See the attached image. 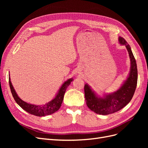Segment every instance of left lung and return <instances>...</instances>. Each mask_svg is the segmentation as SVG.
<instances>
[{"label": "left lung", "mask_w": 148, "mask_h": 148, "mask_svg": "<svg viewBox=\"0 0 148 148\" xmlns=\"http://www.w3.org/2000/svg\"><path fill=\"white\" fill-rule=\"evenodd\" d=\"M119 42L126 47L130 59V72L119 89L114 92L105 93L101 96L88 83L84 84V97L86 105L89 109L97 114L109 115L123 108L132 100L136 88L137 65L131 47L122 37H119Z\"/></svg>", "instance_id": "obj_1"}]
</instances>
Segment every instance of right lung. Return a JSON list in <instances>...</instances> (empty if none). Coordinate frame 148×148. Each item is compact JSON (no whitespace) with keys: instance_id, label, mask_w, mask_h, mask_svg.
<instances>
[{"instance_id":"right-lung-1","label":"right lung","mask_w":148,"mask_h":148,"mask_svg":"<svg viewBox=\"0 0 148 148\" xmlns=\"http://www.w3.org/2000/svg\"><path fill=\"white\" fill-rule=\"evenodd\" d=\"M8 79H9V85L12 96L13 98H14L16 102L22 109L27 112L29 113L30 114L38 116V117H42V116L52 114L60 109L62 103L63 102L66 89L70 84L71 82L73 80V79L71 78L64 82V83L62 84V86H60L59 90H58L54 97L50 101H49L44 104L36 105L29 104V103L26 102L20 99L19 96H18L16 92L15 91V89L12 84V82L10 81V74Z\"/></svg>"}]
</instances>
